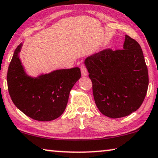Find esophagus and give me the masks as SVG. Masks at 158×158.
<instances>
[{"instance_id": "esophagus-1", "label": "esophagus", "mask_w": 158, "mask_h": 158, "mask_svg": "<svg viewBox=\"0 0 158 158\" xmlns=\"http://www.w3.org/2000/svg\"><path fill=\"white\" fill-rule=\"evenodd\" d=\"M80 69H81V76H82V77H86V76H87L88 72H87V70H86L85 66H84V64H81V66H80Z\"/></svg>"}]
</instances>
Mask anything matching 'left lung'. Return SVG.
I'll return each mask as SVG.
<instances>
[{"label":"left lung","mask_w":158,"mask_h":158,"mask_svg":"<svg viewBox=\"0 0 158 158\" xmlns=\"http://www.w3.org/2000/svg\"><path fill=\"white\" fill-rule=\"evenodd\" d=\"M98 110L110 118L126 117L145 99L149 78L139 44L125 35L123 49H106L86 58Z\"/></svg>","instance_id":"8db88e82"}]
</instances>
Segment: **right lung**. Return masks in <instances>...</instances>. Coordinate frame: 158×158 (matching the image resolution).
Instances as JSON below:
<instances>
[{
	"label": "right lung",
	"instance_id": "add662e5",
	"mask_svg": "<svg viewBox=\"0 0 158 158\" xmlns=\"http://www.w3.org/2000/svg\"><path fill=\"white\" fill-rule=\"evenodd\" d=\"M23 43L15 48L8 66L9 94L16 107L38 121H52L63 114L70 91L81 77L79 67L58 69L33 77L27 74L19 58Z\"/></svg>",
	"mask_w": 158,
	"mask_h": 158
}]
</instances>
